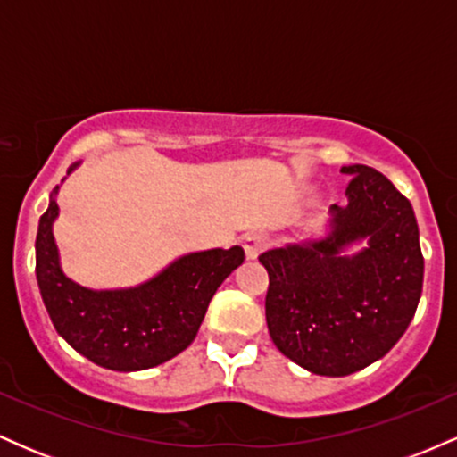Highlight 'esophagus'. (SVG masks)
<instances>
[{"instance_id": "34e87169", "label": "esophagus", "mask_w": 457, "mask_h": 457, "mask_svg": "<svg viewBox=\"0 0 457 457\" xmlns=\"http://www.w3.org/2000/svg\"><path fill=\"white\" fill-rule=\"evenodd\" d=\"M266 246H269V238H266L264 234H249V236H245V240H243V249H245L246 260L258 258Z\"/></svg>"}]
</instances>
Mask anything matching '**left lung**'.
I'll list each match as a JSON object with an SVG mask.
<instances>
[{
    "label": "left lung",
    "mask_w": 457,
    "mask_h": 457,
    "mask_svg": "<svg viewBox=\"0 0 457 457\" xmlns=\"http://www.w3.org/2000/svg\"><path fill=\"white\" fill-rule=\"evenodd\" d=\"M348 206L330 208L324 240L266 251L272 344L320 376H348L385 356L417 312L423 253L412 206L374 167H342ZM365 237L353 259L344 245Z\"/></svg>",
    "instance_id": "obj_1"
}]
</instances>
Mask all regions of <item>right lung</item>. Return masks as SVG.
<instances>
[{
	"label": "right lung",
	"mask_w": 457,
	"mask_h": 457,
	"mask_svg": "<svg viewBox=\"0 0 457 457\" xmlns=\"http://www.w3.org/2000/svg\"><path fill=\"white\" fill-rule=\"evenodd\" d=\"M55 193L57 187L36 234V279L57 333L92 363L115 371L148 370L188 348L214 292L243 264L245 251H199L137 287L87 290L68 279L57 258Z\"/></svg>",
	"instance_id": "obj_1"
}]
</instances>
